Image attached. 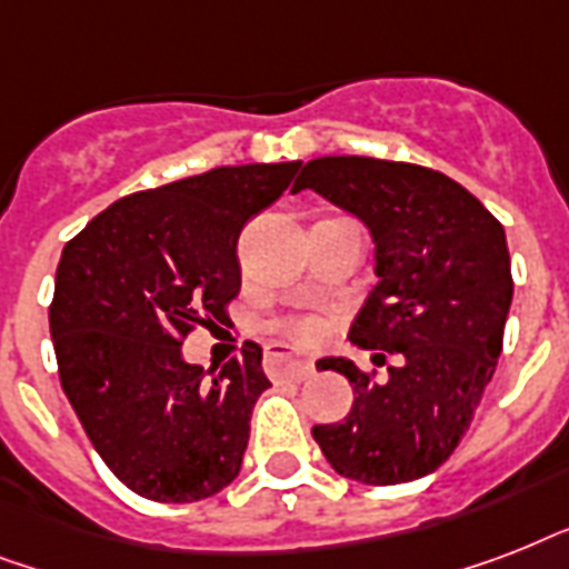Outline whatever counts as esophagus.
<instances>
[{
    "mask_svg": "<svg viewBox=\"0 0 569 569\" xmlns=\"http://www.w3.org/2000/svg\"><path fill=\"white\" fill-rule=\"evenodd\" d=\"M312 360L298 357L289 346L274 342L266 348V372L274 380H307L312 375Z\"/></svg>",
    "mask_w": 569,
    "mask_h": 569,
    "instance_id": "1",
    "label": "esophagus"
}]
</instances>
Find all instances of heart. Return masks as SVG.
Returning a JSON list of instances; mask_svg holds the SVG:
<instances>
[{"label": "heart", "mask_w": 569, "mask_h": 569, "mask_svg": "<svg viewBox=\"0 0 569 569\" xmlns=\"http://www.w3.org/2000/svg\"><path fill=\"white\" fill-rule=\"evenodd\" d=\"M289 330L303 342H316L325 333V325H321V319H295L289 321Z\"/></svg>", "instance_id": "obj_1"}]
</instances>
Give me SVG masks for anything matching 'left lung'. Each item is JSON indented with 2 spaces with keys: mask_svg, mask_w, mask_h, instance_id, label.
I'll use <instances>...</instances> for the list:
<instances>
[{
  "mask_svg": "<svg viewBox=\"0 0 569 569\" xmlns=\"http://www.w3.org/2000/svg\"><path fill=\"white\" fill-rule=\"evenodd\" d=\"M312 189L357 214L375 241V286L348 339L375 351L387 380L346 357L321 369L346 375L355 405L312 437L339 476L405 485L442 467L467 433L502 355L513 280L502 223L446 173L369 156L303 164Z\"/></svg>",
  "mask_w": 569,
  "mask_h": 569,
  "instance_id": "1",
  "label": "left lung"
}]
</instances>
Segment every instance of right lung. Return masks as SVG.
<instances>
[{
    "label": "right lung",
    "instance_id": "right-lung-1",
    "mask_svg": "<svg viewBox=\"0 0 569 569\" xmlns=\"http://www.w3.org/2000/svg\"><path fill=\"white\" fill-rule=\"evenodd\" d=\"M298 168H214L120 197L61 250L49 307L58 378L132 493L200 502L239 476L250 413L271 387L262 348L203 369L182 360V339L239 295V232Z\"/></svg>",
    "mask_w": 569,
    "mask_h": 569
}]
</instances>
